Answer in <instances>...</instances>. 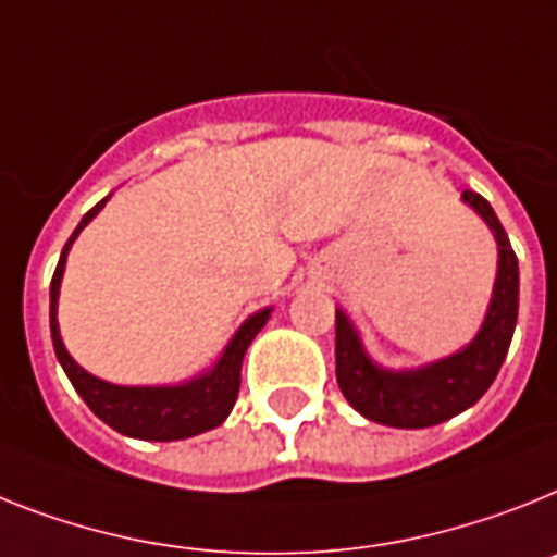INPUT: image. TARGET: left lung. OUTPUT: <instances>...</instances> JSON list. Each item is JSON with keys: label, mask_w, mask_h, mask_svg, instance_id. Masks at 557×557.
<instances>
[{"label": "left lung", "mask_w": 557, "mask_h": 557, "mask_svg": "<svg viewBox=\"0 0 557 557\" xmlns=\"http://www.w3.org/2000/svg\"><path fill=\"white\" fill-rule=\"evenodd\" d=\"M461 198L487 221L498 240L493 302L473 343L419 371H385L368 359L348 317L336 311V382L345 399L371 422L405 430L442 424L475 405L502 371L518 320V257L487 200L470 189Z\"/></svg>", "instance_id": "obj_1"}]
</instances>
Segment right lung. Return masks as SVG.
<instances>
[{"instance_id":"add662e5","label":"right lung","mask_w":557,"mask_h":557,"mask_svg":"<svg viewBox=\"0 0 557 557\" xmlns=\"http://www.w3.org/2000/svg\"><path fill=\"white\" fill-rule=\"evenodd\" d=\"M104 203L107 198L84 214L82 223L76 226V232L70 235L67 243H64L59 265H55L53 280H50V336H53L55 357L62 362L64 373H67V380L73 382V387L78 391V396L87 401V408H90L101 422H107L112 430L124 433V436L147 438V442H177V438L198 436L203 430L218 428V424H223V419L232 413V408H235L237 391H240L243 357H246V348L251 345L257 331L263 329L265 320H269V308H265V311H257L255 317H249V320L243 322L240 331L232 336V343L226 345L223 357L218 359V366H214L212 371H207L203 376H198V380L184 382V385H110V382L96 380L92 373L78 368L76 362H73V357L67 354V348H64L62 336H59V322H55V302H59L64 260H67V251L70 246H73V240L78 237V232L96 218L98 209L104 207Z\"/></svg>"}]
</instances>
